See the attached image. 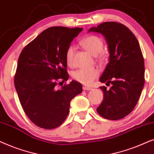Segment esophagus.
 <instances>
[{"mask_svg":"<svg viewBox=\"0 0 154 154\" xmlns=\"http://www.w3.org/2000/svg\"><path fill=\"white\" fill-rule=\"evenodd\" d=\"M83 89H84V90H86V91H87V90H91L92 89H91V87H83Z\"/></svg>","mask_w":154,"mask_h":154,"instance_id":"34e87169","label":"esophagus"}]
</instances>
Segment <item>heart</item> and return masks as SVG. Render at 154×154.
Segmentation results:
<instances>
[{"label":"heart","mask_w":154,"mask_h":154,"mask_svg":"<svg viewBox=\"0 0 154 154\" xmlns=\"http://www.w3.org/2000/svg\"><path fill=\"white\" fill-rule=\"evenodd\" d=\"M80 44L90 54L96 56L103 50V43L100 37L95 35L88 36L84 38ZM75 53V47L69 46L65 53V60L67 65L72 63L73 56ZM98 75V71L96 68L78 69L72 73V77L76 81L84 85H91Z\"/></svg>","instance_id":"heart-1"}]
</instances>
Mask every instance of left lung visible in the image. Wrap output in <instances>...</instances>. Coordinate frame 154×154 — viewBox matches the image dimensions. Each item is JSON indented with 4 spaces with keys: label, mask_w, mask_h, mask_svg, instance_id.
Returning <instances> with one entry per match:
<instances>
[{
    "label": "left lung",
    "mask_w": 154,
    "mask_h": 154,
    "mask_svg": "<svg viewBox=\"0 0 154 154\" xmlns=\"http://www.w3.org/2000/svg\"><path fill=\"white\" fill-rule=\"evenodd\" d=\"M101 34L107 42L109 62L99 81L111 84L109 89L100 87L103 101L98 113L111 120L123 118L137 105L144 85V62L138 40L123 24L106 22L90 28L88 32Z\"/></svg>",
    "instance_id": "8db88e82"
}]
</instances>
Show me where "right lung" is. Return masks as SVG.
<instances>
[{"instance_id":"right-lung-1","label":"right lung","mask_w":154,"mask_h":154,"mask_svg":"<svg viewBox=\"0 0 154 154\" xmlns=\"http://www.w3.org/2000/svg\"><path fill=\"white\" fill-rule=\"evenodd\" d=\"M82 30L52 26L41 33L20 53L15 89L24 112L39 128L51 130L60 126L68 116L72 99L82 91L81 83L74 80L60 89L56 87L58 80L69 78L65 53Z\"/></svg>"}]
</instances>
